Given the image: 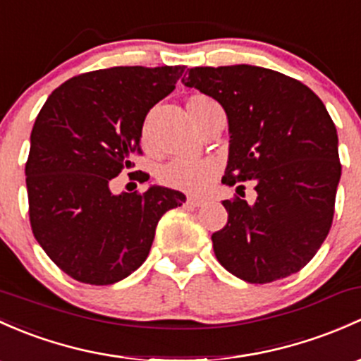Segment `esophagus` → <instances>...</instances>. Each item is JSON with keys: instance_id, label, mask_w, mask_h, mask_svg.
<instances>
[{"instance_id": "obj_1", "label": "esophagus", "mask_w": 361, "mask_h": 361, "mask_svg": "<svg viewBox=\"0 0 361 361\" xmlns=\"http://www.w3.org/2000/svg\"><path fill=\"white\" fill-rule=\"evenodd\" d=\"M204 204V199H200V197H195V195H190L187 197V206L190 207H200Z\"/></svg>"}]
</instances>
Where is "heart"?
Returning <instances> with one entry per match:
<instances>
[{
    "label": "heart",
    "mask_w": 361,
    "mask_h": 361,
    "mask_svg": "<svg viewBox=\"0 0 361 361\" xmlns=\"http://www.w3.org/2000/svg\"><path fill=\"white\" fill-rule=\"evenodd\" d=\"M209 102V98L195 97L188 104ZM218 161L216 159H193V157H176L168 162L161 169V181L171 188L187 192H199L209 185V181L218 173Z\"/></svg>",
    "instance_id": "b5f03b06"
}]
</instances>
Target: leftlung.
Wrapping results in <instances>:
<instances>
[{
  "label": "left lung",
  "instance_id": "left-lung-1",
  "mask_svg": "<svg viewBox=\"0 0 361 361\" xmlns=\"http://www.w3.org/2000/svg\"><path fill=\"white\" fill-rule=\"evenodd\" d=\"M228 117L223 183L252 180L256 202L223 200L228 221L212 233L221 267L268 283L310 263L332 226L341 180L337 131L324 102L298 79L256 66L193 67L181 79Z\"/></svg>",
  "mask_w": 361,
  "mask_h": 361
}]
</instances>
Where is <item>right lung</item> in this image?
<instances>
[{"label": "right lung", "instance_id": "1", "mask_svg": "<svg viewBox=\"0 0 361 361\" xmlns=\"http://www.w3.org/2000/svg\"><path fill=\"white\" fill-rule=\"evenodd\" d=\"M183 72L185 66L86 72L59 86L37 114L25 164L30 228L78 282L111 286L138 270L159 219L187 199L157 185L143 193L111 190L112 178L142 154L147 114Z\"/></svg>", "mask_w": 361, "mask_h": 361}]
</instances>
